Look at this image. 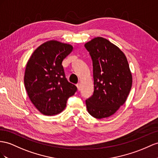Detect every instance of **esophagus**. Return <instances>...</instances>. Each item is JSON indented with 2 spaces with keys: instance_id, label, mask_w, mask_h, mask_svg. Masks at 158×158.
<instances>
[{
  "instance_id": "34e87169",
  "label": "esophagus",
  "mask_w": 158,
  "mask_h": 158,
  "mask_svg": "<svg viewBox=\"0 0 158 158\" xmlns=\"http://www.w3.org/2000/svg\"><path fill=\"white\" fill-rule=\"evenodd\" d=\"M77 88H78V90L80 91L81 90V83H79L77 84Z\"/></svg>"
}]
</instances>
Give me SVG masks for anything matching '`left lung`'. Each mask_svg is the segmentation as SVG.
Here are the masks:
<instances>
[{"label": "left lung", "mask_w": 158, "mask_h": 158, "mask_svg": "<svg viewBox=\"0 0 158 158\" xmlns=\"http://www.w3.org/2000/svg\"><path fill=\"white\" fill-rule=\"evenodd\" d=\"M93 61L94 91L85 101L87 111L97 119L108 118L123 106L132 86L126 56L106 39L96 37L85 44Z\"/></svg>", "instance_id": "obj_1"}]
</instances>
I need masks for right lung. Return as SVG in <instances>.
Wrapping results in <instances>:
<instances>
[{"instance_id":"right-lung-1","label":"right lung","mask_w":158,"mask_h":158,"mask_svg":"<svg viewBox=\"0 0 158 158\" xmlns=\"http://www.w3.org/2000/svg\"><path fill=\"white\" fill-rule=\"evenodd\" d=\"M73 51L69 44L48 40L33 52L26 65L24 83L31 102L45 115L62 112L77 87L67 80L63 59Z\"/></svg>"}]
</instances>
